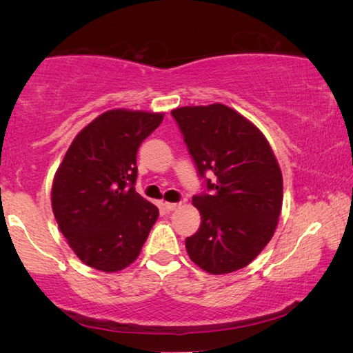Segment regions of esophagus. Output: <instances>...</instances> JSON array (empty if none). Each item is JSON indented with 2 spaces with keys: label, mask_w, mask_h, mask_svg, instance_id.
I'll use <instances>...</instances> for the list:
<instances>
[{
  "label": "esophagus",
  "mask_w": 353,
  "mask_h": 353,
  "mask_svg": "<svg viewBox=\"0 0 353 353\" xmlns=\"http://www.w3.org/2000/svg\"><path fill=\"white\" fill-rule=\"evenodd\" d=\"M177 207H179V204H176V202H163L165 212H172V210H176Z\"/></svg>",
  "instance_id": "1"
}]
</instances>
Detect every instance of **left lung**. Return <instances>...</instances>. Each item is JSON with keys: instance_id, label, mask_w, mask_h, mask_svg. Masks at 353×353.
<instances>
[{"instance_id": "obj_1", "label": "left lung", "mask_w": 353, "mask_h": 353, "mask_svg": "<svg viewBox=\"0 0 353 353\" xmlns=\"http://www.w3.org/2000/svg\"><path fill=\"white\" fill-rule=\"evenodd\" d=\"M207 193L193 196L201 227L185 240L191 261L210 274L248 266L271 241L283 201L276 155L260 129L224 104L171 112Z\"/></svg>"}]
</instances>
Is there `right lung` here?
<instances>
[{
  "instance_id": "obj_1",
  "label": "right lung",
  "mask_w": 353,
  "mask_h": 353,
  "mask_svg": "<svg viewBox=\"0 0 353 353\" xmlns=\"http://www.w3.org/2000/svg\"><path fill=\"white\" fill-rule=\"evenodd\" d=\"M163 113L113 109L71 143L51 188L59 229L82 263L117 272L137 260L159 208L135 191L137 152Z\"/></svg>"
}]
</instances>
